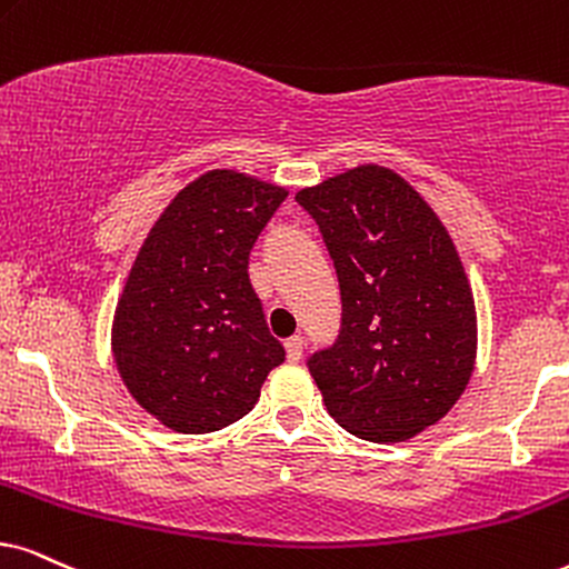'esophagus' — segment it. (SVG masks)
Listing matches in <instances>:
<instances>
[{
    "instance_id": "34e87169",
    "label": "esophagus",
    "mask_w": 569,
    "mask_h": 569,
    "mask_svg": "<svg viewBox=\"0 0 569 569\" xmlns=\"http://www.w3.org/2000/svg\"><path fill=\"white\" fill-rule=\"evenodd\" d=\"M301 351H305V336H291L286 338V355H289L291 362H299Z\"/></svg>"
}]
</instances>
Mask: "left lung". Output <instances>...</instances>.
<instances>
[{"label":"left lung","instance_id":"left-lung-1","mask_svg":"<svg viewBox=\"0 0 569 569\" xmlns=\"http://www.w3.org/2000/svg\"><path fill=\"white\" fill-rule=\"evenodd\" d=\"M297 201L341 289V328L307 357L309 376L349 433L407 441L455 407L476 362V305L455 243L426 199L378 164Z\"/></svg>","mask_w":569,"mask_h":569}]
</instances>
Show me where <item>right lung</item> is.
<instances>
[{"mask_svg":"<svg viewBox=\"0 0 569 569\" xmlns=\"http://www.w3.org/2000/svg\"><path fill=\"white\" fill-rule=\"evenodd\" d=\"M289 191L212 170L170 201L136 257L112 328L131 397L178 433L251 412L286 359L249 280V254Z\"/></svg>","mask_w":569,"mask_h":569,"instance_id":"add662e5","label":"right lung"}]
</instances>
